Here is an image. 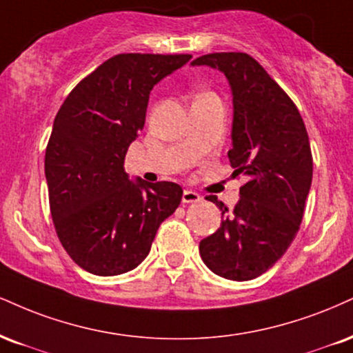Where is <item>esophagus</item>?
<instances>
[{"instance_id":"34e87169","label":"esophagus","mask_w":353,"mask_h":353,"mask_svg":"<svg viewBox=\"0 0 353 353\" xmlns=\"http://www.w3.org/2000/svg\"><path fill=\"white\" fill-rule=\"evenodd\" d=\"M202 197L199 195L197 192H194V190H184L182 192V202L184 203H194V202H201Z\"/></svg>"}]
</instances>
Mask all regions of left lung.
I'll return each instance as SVG.
<instances>
[{"label": "left lung", "instance_id": "left-lung-1", "mask_svg": "<svg viewBox=\"0 0 353 353\" xmlns=\"http://www.w3.org/2000/svg\"><path fill=\"white\" fill-rule=\"evenodd\" d=\"M192 65L222 70L233 93V176L245 174L230 217L199 245L215 274L248 281L268 271L290 248L303 222L312 181V152L294 101L245 52H214ZM222 215L227 207L215 195Z\"/></svg>", "mask_w": 353, "mask_h": 353}]
</instances>
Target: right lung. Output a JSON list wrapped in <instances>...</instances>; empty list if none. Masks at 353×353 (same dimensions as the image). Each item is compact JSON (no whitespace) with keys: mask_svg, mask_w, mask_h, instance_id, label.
<instances>
[{"mask_svg":"<svg viewBox=\"0 0 353 353\" xmlns=\"http://www.w3.org/2000/svg\"><path fill=\"white\" fill-rule=\"evenodd\" d=\"M190 57L113 55L75 85L55 114L44 163L50 215L63 250L88 273L136 268L179 207V184L133 182L123 164L144 126L152 87Z\"/></svg>","mask_w":353,"mask_h":353,"instance_id":"add662e5","label":"right lung"}]
</instances>
